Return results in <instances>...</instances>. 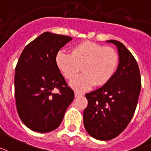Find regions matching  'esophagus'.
Instances as JSON below:
<instances>
[{"instance_id":"34e87169","label":"esophagus","mask_w":151,"mask_h":151,"mask_svg":"<svg viewBox=\"0 0 151 151\" xmlns=\"http://www.w3.org/2000/svg\"><path fill=\"white\" fill-rule=\"evenodd\" d=\"M83 96V94H82L81 92H75V96H76V97H79V96Z\"/></svg>"}]
</instances>
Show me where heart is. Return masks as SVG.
<instances>
[{
    "label": "heart",
    "instance_id": "obj_1",
    "mask_svg": "<svg viewBox=\"0 0 151 151\" xmlns=\"http://www.w3.org/2000/svg\"><path fill=\"white\" fill-rule=\"evenodd\" d=\"M55 63L69 80L74 79L81 67L84 73L72 80L71 86L84 91L94 84L99 87L109 83L116 72L119 56L112 47L83 41L71 47L70 53L59 50L56 54Z\"/></svg>",
    "mask_w": 151,
    "mask_h": 151
}]
</instances>
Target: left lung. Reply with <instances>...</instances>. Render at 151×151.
<instances>
[{"instance_id": "obj_1", "label": "left lung", "mask_w": 151, "mask_h": 151, "mask_svg": "<svg viewBox=\"0 0 151 151\" xmlns=\"http://www.w3.org/2000/svg\"><path fill=\"white\" fill-rule=\"evenodd\" d=\"M116 45L119 64L110 81L87 93L88 106L83 111V125L88 134L97 140L117 137L131 121L141 91L138 65L130 51L118 41Z\"/></svg>"}]
</instances>
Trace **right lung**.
<instances>
[{"instance_id":"right-lung-1","label":"right lung","mask_w":151,"mask_h":151,"mask_svg":"<svg viewBox=\"0 0 151 151\" xmlns=\"http://www.w3.org/2000/svg\"><path fill=\"white\" fill-rule=\"evenodd\" d=\"M72 38L45 32L26 46L15 68L14 89L20 118L33 131L47 133L59 126L74 99L55 63L56 54ZM59 92L55 93L54 90Z\"/></svg>"}]
</instances>
